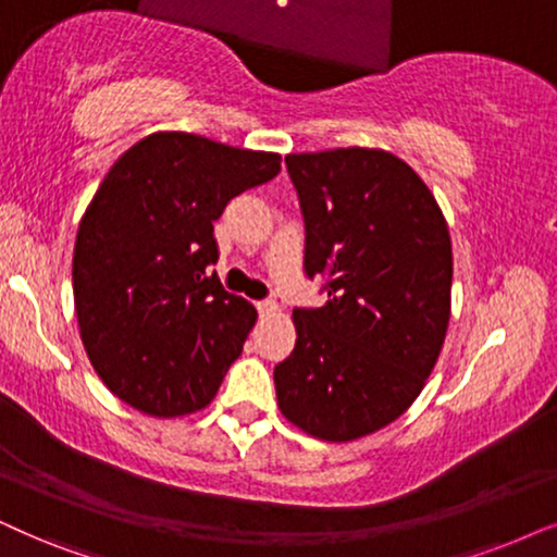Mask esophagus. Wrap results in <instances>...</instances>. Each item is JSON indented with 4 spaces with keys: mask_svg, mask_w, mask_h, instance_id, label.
I'll use <instances>...</instances> for the list:
<instances>
[{
    "mask_svg": "<svg viewBox=\"0 0 557 557\" xmlns=\"http://www.w3.org/2000/svg\"><path fill=\"white\" fill-rule=\"evenodd\" d=\"M278 312H281V309H278L276 301H258V314H261V317H273Z\"/></svg>",
    "mask_w": 557,
    "mask_h": 557,
    "instance_id": "obj_1",
    "label": "esophagus"
}]
</instances>
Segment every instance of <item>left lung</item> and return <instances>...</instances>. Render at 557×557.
<instances>
[{"label":"left lung","mask_w":557,"mask_h":557,"mask_svg":"<svg viewBox=\"0 0 557 557\" xmlns=\"http://www.w3.org/2000/svg\"><path fill=\"white\" fill-rule=\"evenodd\" d=\"M307 225L305 269L327 276L320 309H294L276 366L278 409L324 443H352L407 411L450 322L453 245L420 173L381 148L288 153Z\"/></svg>","instance_id":"8db88e82"}]
</instances>
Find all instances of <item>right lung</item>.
I'll return each instance as SVG.
<instances>
[{
	"label": "right lung",
	"instance_id": "obj_1",
	"mask_svg": "<svg viewBox=\"0 0 557 557\" xmlns=\"http://www.w3.org/2000/svg\"><path fill=\"white\" fill-rule=\"evenodd\" d=\"M281 156L165 129L137 140L78 222L74 307L104 386L148 417L194 414L243 352L256 307L227 294L214 220L271 182Z\"/></svg>",
	"mask_w": 557,
	"mask_h": 557
}]
</instances>
